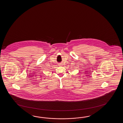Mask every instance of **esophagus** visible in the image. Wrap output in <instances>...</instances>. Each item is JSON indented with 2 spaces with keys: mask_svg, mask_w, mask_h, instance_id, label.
<instances>
[{
  "mask_svg": "<svg viewBox=\"0 0 123 123\" xmlns=\"http://www.w3.org/2000/svg\"><path fill=\"white\" fill-rule=\"evenodd\" d=\"M58 65H59V66H62V63H59Z\"/></svg>",
  "mask_w": 123,
  "mask_h": 123,
  "instance_id": "obj_1",
  "label": "esophagus"
}]
</instances>
